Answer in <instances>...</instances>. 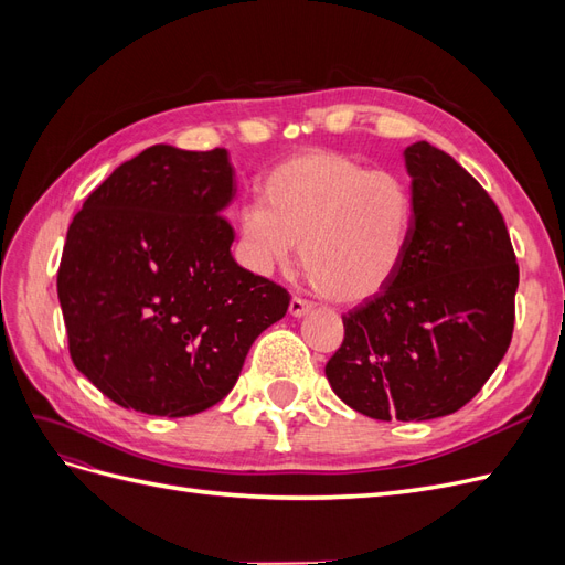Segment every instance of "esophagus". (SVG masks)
I'll use <instances>...</instances> for the list:
<instances>
[{
    "mask_svg": "<svg viewBox=\"0 0 565 565\" xmlns=\"http://www.w3.org/2000/svg\"><path fill=\"white\" fill-rule=\"evenodd\" d=\"M311 309H313V303L301 299V297H292V301H289V316H295V318L306 316Z\"/></svg>",
    "mask_w": 565,
    "mask_h": 565,
    "instance_id": "obj_1",
    "label": "esophagus"
}]
</instances>
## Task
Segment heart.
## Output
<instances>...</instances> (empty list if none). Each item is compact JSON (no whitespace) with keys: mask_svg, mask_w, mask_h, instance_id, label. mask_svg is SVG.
Instances as JSON below:
<instances>
[{"mask_svg":"<svg viewBox=\"0 0 565 565\" xmlns=\"http://www.w3.org/2000/svg\"><path fill=\"white\" fill-rule=\"evenodd\" d=\"M415 231V195L396 172L334 150L280 162L264 202H247L241 235L256 270L282 268L301 245L306 278L332 301L361 303L398 276Z\"/></svg>","mask_w":565,"mask_h":565,"instance_id":"heart-1","label":"heart"}]
</instances>
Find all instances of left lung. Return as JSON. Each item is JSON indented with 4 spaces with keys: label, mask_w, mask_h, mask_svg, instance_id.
<instances>
[{
    "label": "left lung",
    "mask_w": 565,
    "mask_h": 565,
    "mask_svg": "<svg viewBox=\"0 0 565 565\" xmlns=\"http://www.w3.org/2000/svg\"><path fill=\"white\" fill-rule=\"evenodd\" d=\"M415 231L398 276L341 316L330 386L372 419L424 422L465 407L514 332L519 264L498 204L448 152L405 148Z\"/></svg>",
    "instance_id": "8db88e82"
}]
</instances>
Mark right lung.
Wrapping results in <instances>:
<instances>
[{
    "label": "right lung",
    "mask_w": 565,
    "mask_h": 565,
    "mask_svg": "<svg viewBox=\"0 0 565 565\" xmlns=\"http://www.w3.org/2000/svg\"><path fill=\"white\" fill-rule=\"evenodd\" d=\"M224 148L150 146L84 200L67 228L58 301L75 367L136 413L188 417L224 401L287 289L237 266L221 216Z\"/></svg>",
    "instance_id": "add662e5"
}]
</instances>
